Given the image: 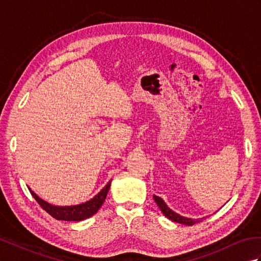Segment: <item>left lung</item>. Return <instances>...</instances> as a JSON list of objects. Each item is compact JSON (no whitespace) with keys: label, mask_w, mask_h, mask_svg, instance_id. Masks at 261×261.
Returning a JSON list of instances; mask_svg holds the SVG:
<instances>
[{"label":"left lung","mask_w":261,"mask_h":261,"mask_svg":"<svg viewBox=\"0 0 261 261\" xmlns=\"http://www.w3.org/2000/svg\"><path fill=\"white\" fill-rule=\"evenodd\" d=\"M153 199L154 202L157 203L158 207L162 211L163 214L166 216V218H168L169 220L173 221V222H177V223H181V224H185V225H193L197 222H201L203 220V218L201 219H191V218H185V216H181L179 214H177L176 212H174L173 210L169 208L167 206V204L165 203V201L163 198H160L159 196L153 195Z\"/></svg>","instance_id":"8db88e82"}]
</instances>
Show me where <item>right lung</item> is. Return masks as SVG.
I'll return each instance as SVG.
<instances>
[{"instance_id": "obj_1", "label": "right lung", "mask_w": 261, "mask_h": 261, "mask_svg": "<svg viewBox=\"0 0 261 261\" xmlns=\"http://www.w3.org/2000/svg\"><path fill=\"white\" fill-rule=\"evenodd\" d=\"M111 181H112V179H111L108 184L105 185L101 191H99L98 194H96L95 196L91 198L90 201L82 204H77V205H69V206H58V205H53L50 203L46 202L45 199L39 197L35 192L30 190V188L29 191L31 193V195L33 196V198L38 202V204L40 205V206L45 210L47 213L50 214L53 218H55L56 220L83 221L85 219L91 218V216L95 214L99 210V207L102 206V204L104 203L109 193Z\"/></svg>"}]
</instances>
